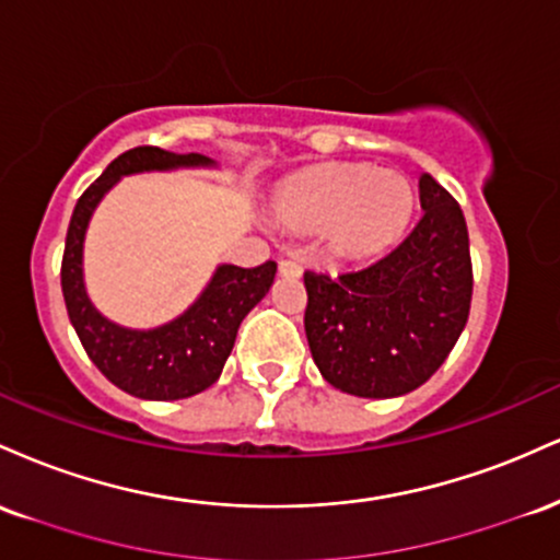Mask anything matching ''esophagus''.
Listing matches in <instances>:
<instances>
[{"mask_svg":"<svg viewBox=\"0 0 560 560\" xmlns=\"http://www.w3.org/2000/svg\"><path fill=\"white\" fill-rule=\"evenodd\" d=\"M279 273L289 276V279H298L302 273V266L298 260H279Z\"/></svg>","mask_w":560,"mask_h":560,"instance_id":"obj_1","label":"esophagus"}]
</instances>
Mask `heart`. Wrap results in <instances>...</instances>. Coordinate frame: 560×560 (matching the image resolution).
Returning <instances> with one entry per match:
<instances>
[{
	"instance_id": "b5f03b06",
	"label": "heart",
	"mask_w": 560,
	"mask_h": 560,
	"mask_svg": "<svg viewBox=\"0 0 560 560\" xmlns=\"http://www.w3.org/2000/svg\"><path fill=\"white\" fill-rule=\"evenodd\" d=\"M413 208L400 173L361 163L311 168L276 191L273 215L294 231H324L342 255H371L395 240Z\"/></svg>"
}]
</instances>
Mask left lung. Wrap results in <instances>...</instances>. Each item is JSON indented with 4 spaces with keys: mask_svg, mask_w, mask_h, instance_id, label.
I'll return each mask as SVG.
<instances>
[{
    "mask_svg": "<svg viewBox=\"0 0 560 560\" xmlns=\"http://www.w3.org/2000/svg\"><path fill=\"white\" fill-rule=\"evenodd\" d=\"M423 213L392 253L358 271H305V334L331 387L355 397H400L445 363L474 292L460 205L429 173Z\"/></svg>",
    "mask_w": 560,
    "mask_h": 560,
    "instance_id": "left-lung-1",
    "label": "left lung"
}]
</instances>
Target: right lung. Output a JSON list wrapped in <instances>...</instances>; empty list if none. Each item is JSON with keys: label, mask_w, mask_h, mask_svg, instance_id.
Masks as SVG:
<instances>
[{"label": "right lung", "mask_w": 560, "mask_h": 560, "mask_svg": "<svg viewBox=\"0 0 560 560\" xmlns=\"http://www.w3.org/2000/svg\"><path fill=\"white\" fill-rule=\"evenodd\" d=\"M199 165L215 163L197 152L176 155L160 147H133L115 158L83 191L68 226L60 279L70 324L96 369L115 387L141 400H184L215 384L231 355L240 324L266 298L276 276L273 260L258 268L218 266L189 311L171 324L147 331L113 324L92 305L83 287V236L100 199L120 182V176Z\"/></svg>", "instance_id": "add662e5"}]
</instances>
